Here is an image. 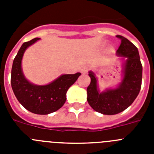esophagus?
I'll return each mask as SVG.
<instances>
[{"label": "esophagus", "mask_w": 154, "mask_h": 154, "mask_svg": "<svg viewBox=\"0 0 154 154\" xmlns=\"http://www.w3.org/2000/svg\"><path fill=\"white\" fill-rule=\"evenodd\" d=\"M88 71H89V68L87 67V66H82V67L80 69V72L82 74H85V73L88 72Z\"/></svg>", "instance_id": "esophagus-1"}]
</instances>
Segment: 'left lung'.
<instances>
[{
	"mask_svg": "<svg viewBox=\"0 0 154 154\" xmlns=\"http://www.w3.org/2000/svg\"><path fill=\"white\" fill-rule=\"evenodd\" d=\"M116 37L121 40L116 55L124 61L123 77L119 85L100 92L96 75L92 71L89 72L91 82L87 88V101L95 111L104 115H115L127 109L138 96L142 83L143 67L137 48L123 36Z\"/></svg>",
	"mask_w": 154,
	"mask_h": 154,
	"instance_id": "obj_1",
	"label": "left lung"
}]
</instances>
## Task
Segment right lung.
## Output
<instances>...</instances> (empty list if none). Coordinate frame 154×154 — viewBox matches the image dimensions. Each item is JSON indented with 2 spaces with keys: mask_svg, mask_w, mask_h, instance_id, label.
Segmentation results:
<instances>
[{
  "mask_svg": "<svg viewBox=\"0 0 154 154\" xmlns=\"http://www.w3.org/2000/svg\"><path fill=\"white\" fill-rule=\"evenodd\" d=\"M35 38L24 42L14 59L11 83L19 103L30 112L39 115H47L61 108L66 100V92L69 87L78 79L80 72L62 75L51 83L38 85L30 82L23 74L21 61L25 50L39 40Z\"/></svg>",
  "mask_w": 154,
  "mask_h": 154,
  "instance_id": "obj_1",
  "label": "right lung"
}]
</instances>
